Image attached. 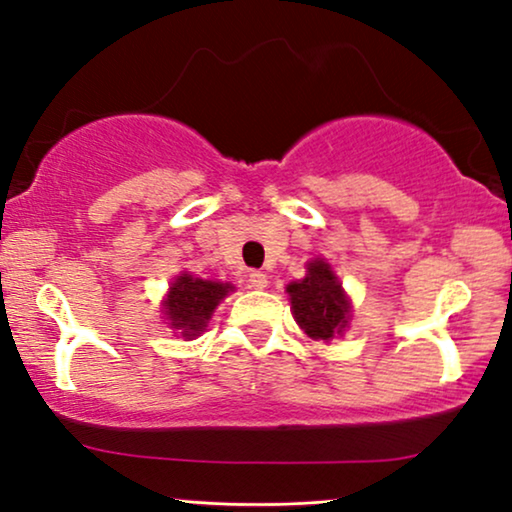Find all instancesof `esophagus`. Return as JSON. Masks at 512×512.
<instances>
[{
	"label": "esophagus",
	"instance_id": "34e87169",
	"mask_svg": "<svg viewBox=\"0 0 512 512\" xmlns=\"http://www.w3.org/2000/svg\"><path fill=\"white\" fill-rule=\"evenodd\" d=\"M249 286L251 289H265L268 286V275L261 270H251L249 272Z\"/></svg>",
	"mask_w": 512,
	"mask_h": 512
}]
</instances>
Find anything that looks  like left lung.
Here are the masks:
<instances>
[{
	"mask_svg": "<svg viewBox=\"0 0 512 512\" xmlns=\"http://www.w3.org/2000/svg\"><path fill=\"white\" fill-rule=\"evenodd\" d=\"M298 326L314 340H331L342 333L349 319V303L342 293L338 277L331 265L312 261L307 265V277L286 286Z\"/></svg>",
	"mask_w": 512,
	"mask_h": 512,
	"instance_id": "8db88e82",
	"label": "left lung"
}]
</instances>
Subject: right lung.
<instances>
[{
    "instance_id": "1",
    "label": "right lung",
    "mask_w": 512,
    "mask_h": 512,
    "mask_svg": "<svg viewBox=\"0 0 512 512\" xmlns=\"http://www.w3.org/2000/svg\"><path fill=\"white\" fill-rule=\"evenodd\" d=\"M228 291V284L181 275L165 300L167 319L172 321V328H179L184 338H193L207 326L216 305L228 296Z\"/></svg>"
}]
</instances>
